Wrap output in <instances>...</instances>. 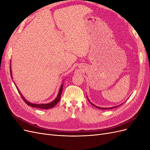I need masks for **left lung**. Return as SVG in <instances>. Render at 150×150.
<instances>
[{
	"label": "left lung",
	"instance_id": "8db88e82",
	"mask_svg": "<svg viewBox=\"0 0 150 150\" xmlns=\"http://www.w3.org/2000/svg\"><path fill=\"white\" fill-rule=\"evenodd\" d=\"M88 99V101H89V103L92 104L93 106H94V107H96V108H99V109H101V110H108V109H112V108H116V107H117V106H115V107H112V108H100V107H98V106H95L94 104H93V103H91V101L89 100V99Z\"/></svg>",
	"mask_w": 150,
	"mask_h": 150
}]
</instances>
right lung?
Returning a JSON list of instances; mask_svg holds the SVG:
<instances>
[{"mask_svg":"<svg viewBox=\"0 0 150 150\" xmlns=\"http://www.w3.org/2000/svg\"><path fill=\"white\" fill-rule=\"evenodd\" d=\"M11 65V64H10ZM10 72H11V78H12V71H11V66H10ZM62 88H63V84L61 86V88L59 89V93H58V95L57 98L54 99V101H52V102L49 103H47V104H33L31 103H29L28 102V101L26 100V99L24 98V96H22V94L21 93V92L19 91V89L17 88V87L16 86V88L18 90V92L19 93V94H21V96L22 97V98L24 99V101H25V103L28 104V106H31V107H33V108H40V109H43V110H48V109H51L52 108H53L54 106H55L56 104H57V103L60 101L61 99V93H62Z\"/></svg>","mask_w":150,"mask_h":150,"instance_id":"add662e5","label":"right lung"}]
</instances>
